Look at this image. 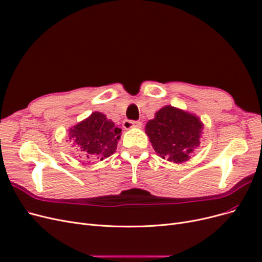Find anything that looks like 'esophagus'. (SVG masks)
Listing matches in <instances>:
<instances>
[{
  "label": "esophagus",
  "instance_id": "esophagus-1",
  "mask_svg": "<svg viewBox=\"0 0 262 262\" xmlns=\"http://www.w3.org/2000/svg\"><path fill=\"white\" fill-rule=\"evenodd\" d=\"M122 125H123V128L125 129V130H130V129H132V128H134V126H142V122L141 121H133V120H124L123 121V123H122Z\"/></svg>",
  "mask_w": 262,
  "mask_h": 262
}]
</instances>
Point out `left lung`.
<instances>
[{"label": "left lung", "mask_w": 262, "mask_h": 262, "mask_svg": "<svg viewBox=\"0 0 262 262\" xmlns=\"http://www.w3.org/2000/svg\"><path fill=\"white\" fill-rule=\"evenodd\" d=\"M203 124L199 118L171 106H166L146 123L145 132L155 152L173 163L189 160L200 144Z\"/></svg>", "instance_id": "8db88e82"}]
</instances>
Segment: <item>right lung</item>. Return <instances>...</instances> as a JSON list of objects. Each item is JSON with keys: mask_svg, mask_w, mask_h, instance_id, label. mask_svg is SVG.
<instances>
[{"mask_svg": "<svg viewBox=\"0 0 262 262\" xmlns=\"http://www.w3.org/2000/svg\"><path fill=\"white\" fill-rule=\"evenodd\" d=\"M120 133L121 129L117 128L105 115L93 113L70 130V140L86 160L99 158L102 161L116 152Z\"/></svg>", "mask_w": 262, "mask_h": 262, "instance_id": "1", "label": "right lung"}]
</instances>
